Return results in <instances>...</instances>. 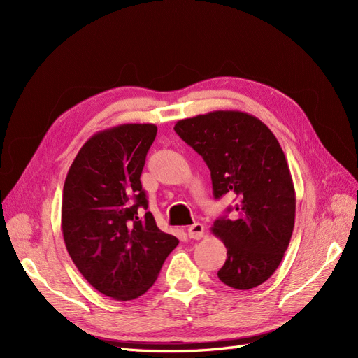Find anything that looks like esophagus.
Segmentation results:
<instances>
[{
    "label": "esophagus",
    "mask_w": 358,
    "mask_h": 358,
    "mask_svg": "<svg viewBox=\"0 0 358 358\" xmlns=\"http://www.w3.org/2000/svg\"><path fill=\"white\" fill-rule=\"evenodd\" d=\"M203 234H204V225L200 224V222L192 224L189 229H188V236L191 237V239H194V241L201 239Z\"/></svg>",
    "instance_id": "obj_1"
}]
</instances>
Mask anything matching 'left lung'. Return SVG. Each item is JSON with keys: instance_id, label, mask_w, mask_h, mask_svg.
Segmentation results:
<instances>
[{"instance_id": "left-lung-1", "label": "left lung", "mask_w": 358, "mask_h": 358, "mask_svg": "<svg viewBox=\"0 0 358 358\" xmlns=\"http://www.w3.org/2000/svg\"><path fill=\"white\" fill-rule=\"evenodd\" d=\"M175 131L208 164L215 199L236 197L234 218L222 216L212 227L227 248L218 278L236 289L262 285L282 262L296 220L294 185L278 138L239 110L182 119Z\"/></svg>"}]
</instances>
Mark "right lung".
Instances as JSON below:
<instances>
[{
    "label": "right lung",
    "instance_id": "1",
    "mask_svg": "<svg viewBox=\"0 0 358 358\" xmlns=\"http://www.w3.org/2000/svg\"><path fill=\"white\" fill-rule=\"evenodd\" d=\"M155 136L154 124H124L94 134L64 183L67 251L82 276L115 300L145 294L179 243L157 227L140 182Z\"/></svg>",
    "mask_w": 358,
    "mask_h": 358
}]
</instances>
